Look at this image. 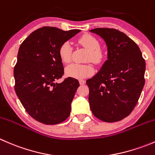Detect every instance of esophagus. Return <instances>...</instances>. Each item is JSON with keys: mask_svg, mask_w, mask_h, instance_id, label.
<instances>
[{"mask_svg": "<svg viewBox=\"0 0 155 155\" xmlns=\"http://www.w3.org/2000/svg\"><path fill=\"white\" fill-rule=\"evenodd\" d=\"M79 84H80V85H85V81L83 80V79H81V80H79Z\"/></svg>", "mask_w": 155, "mask_h": 155, "instance_id": "esophagus-1", "label": "esophagus"}]
</instances>
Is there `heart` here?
<instances>
[{
  "instance_id": "obj_1",
  "label": "heart",
  "mask_w": 155,
  "mask_h": 155,
  "mask_svg": "<svg viewBox=\"0 0 155 155\" xmlns=\"http://www.w3.org/2000/svg\"><path fill=\"white\" fill-rule=\"evenodd\" d=\"M78 43L88 50L87 61H92L94 64H100L104 58V51L100 47V43L94 37L90 34H85L78 40ZM59 58L64 64L70 63L71 61L72 47L68 42H65L60 46L58 51ZM91 64H72L65 69V74L69 77L75 79H83L88 77L94 73Z\"/></svg>"
}]
</instances>
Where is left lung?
Listing matches in <instances>:
<instances>
[{"mask_svg":"<svg viewBox=\"0 0 155 155\" xmlns=\"http://www.w3.org/2000/svg\"><path fill=\"white\" fill-rule=\"evenodd\" d=\"M106 42L107 60L86 83L88 101L95 117L115 122L128 116L137 105L145 85V61L137 43L118 30H91Z\"/></svg>","mask_w":155,"mask_h":155,"instance_id":"1","label":"left lung"}]
</instances>
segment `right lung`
<instances>
[{
    "instance_id": "1",
    "label": "right lung",
    "mask_w": 155,
    "mask_h": 155,
    "mask_svg": "<svg viewBox=\"0 0 155 155\" xmlns=\"http://www.w3.org/2000/svg\"><path fill=\"white\" fill-rule=\"evenodd\" d=\"M80 30L62 31L54 27L36 30L22 42L14 68L15 91L28 113L39 122L57 124L68 118L79 81L64 74L60 46Z\"/></svg>"
}]
</instances>
